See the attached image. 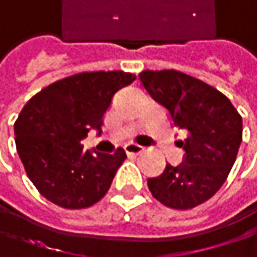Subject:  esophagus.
Returning <instances> with one entry per match:
<instances>
[{
	"mask_svg": "<svg viewBox=\"0 0 257 257\" xmlns=\"http://www.w3.org/2000/svg\"><path fill=\"white\" fill-rule=\"evenodd\" d=\"M124 148H125V153H127V154H141V153L144 151V147H141V145H138V144H133V142L127 144Z\"/></svg>",
	"mask_w": 257,
	"mask_h": 257,
	"instance_id": "34e87169",
	"label": "esophagus"
}]
</instances>
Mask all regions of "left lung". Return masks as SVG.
Masks as SVG:
<instances>
[{
	"label": "left lung",
	"instance_id": "1",
	"mask_svg": "<svg viewBox=\"0 0 257 257\" xmlns=\"http://www.w3.org/2000/svg\"><path fill=\"white\" fill-rule=\"evenodd\" d=\"M139 80L173 124L186 132L179 145L185 150L183 162L167 164L162 174L148 179V189L168 207L192 209L226 182L242 141V118L226 95L180 71H144Z\"/></svg>",
	"mask_w": 257,
	"mask_h": 257
}]
</instances>
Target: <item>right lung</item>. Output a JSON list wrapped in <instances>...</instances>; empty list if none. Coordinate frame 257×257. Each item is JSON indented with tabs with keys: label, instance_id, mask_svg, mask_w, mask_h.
<instances>
[{
	"label": "right lung",
	"instance_id": "obj_1",
	"mask_svg": "<svg viewBox=\"0 0 257 257\" xmlns=\"http://www.w3.org/2000/svg\"><path fill=\"white\" fill-rule=\"evenodd\" d=\"M136 75L124 71L81 72L31 98L15 122V142L28 179L51 203L84 209L100 201L125 160V151L83 150L90 130L101 133L113 95Z\"/></svg>",
	"mask_w": 257,
	"mask_h": 257
}]
</instances>
